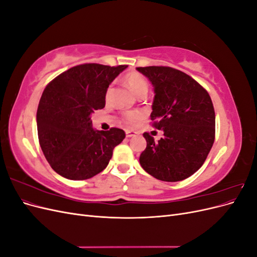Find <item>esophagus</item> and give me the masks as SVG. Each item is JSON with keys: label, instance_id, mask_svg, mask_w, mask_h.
<instances>
[{"label": "esophagus", "instance_id": "esophagus-1", "mask_svg": "<svg viewBox=\"0 0 257 257\" xmlns=\"http://www.w3.org/2000/svg\"><path fill=\"white\" fill-rule=\"evenodd\" d=\"M125 134H126V137L130 138V137L135 136V132H133V131H126Z\"/></svg>", "mask_w": 257, "mask_h": 257}]
</instances>
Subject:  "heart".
<instances>
[{"instance_id":"heart-1","label":"heart","mask_w":257,"mask_h":257,"mask_svg":"<svg viewBox=\"0 0 257 257\" xmlns=\"http://www.w3.org/2000/svg\"><path fill=\"white\" fill-rule=\"evenodd\" d=\"M123 80L128 89L138 97L146 96L148 91H149V83L141 73L130 72L123 77ZM108 93H109V90L107 91V96ZM123 120L128 124H135L137 121L141 120V114L138 112H127L124 114Z\"/></svg>"}]
</instances>
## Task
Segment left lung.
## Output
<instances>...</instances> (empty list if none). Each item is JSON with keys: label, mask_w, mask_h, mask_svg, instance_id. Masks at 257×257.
Segmentation results:
<instances>
[{"label": "left lung", "mask_w": 257, "mask_h": 257, "mask_svg": "<svg viewBox=\"0 0 257 257\" xmlns=\"http://www.w3.org/2000/svg\"><path fill=\"white\" fill-rule=\"evenodd\" d=\"M154 87L152 126L163 131L155 142L145 132L139 162L152 177L176 182L203 166L215 138V113L207 90L191 76L169 66L137 67Z\"/></svg>", "instance_id": "8db88e82"}]
</instances>
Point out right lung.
Here are the masks:
<instances>
[{"label": "right lung", "mask_w": 257, "mask_h": 257, "mask_svg": "<svg viewBox=\"0 0 257 257\" xmlns=\"http://www.w3.org/2000/svg\"><path fill=\"white\" fill-rule=\"evenodd\" d=\"M127 65L85 63L67 69L45 88L38 104L37 134L51 168L71 180H85L107 167L125 132L95 131L91 113L105 107L111 81Z\"/></svg>", "instance_id": "add662e5"}]
</instances>
